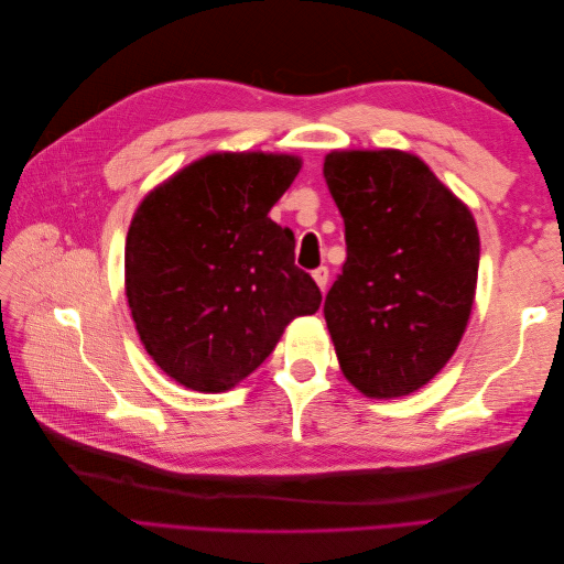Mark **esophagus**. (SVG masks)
Masks as SVG:
<instances>
[{"instance_id": "esophagus-1", "label": "esophagus", "mask_w": 564, "mask_h": 564, "mask_svg": "<svg viewBox=\"0 0 564 564\" xmlns=\"http://www.w3.org/2000/svg\"><path fill=\"white\" fill-rule=\"evenodd\" d=\"M313 280L317 282V286L324 292V289H327V282H329V268L327 265H319L317 270H313Z\"/></svg>"}]
</instances>
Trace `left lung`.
<instances>
[{"mask_svg":"<svg viewBox=\"0 0 564 564\" xmlns=\"http://www.w3.org/2000/svg\"><path fill=\"white\" fill-rule=\"evenodd\" d=\"M324 178L346 263L324 299L344 377L402 398L449 362L470 317L480 237L468 207L402 150H334Z\"/></svg>","mask_w":564,"mask_h":564,"instance_id":"8db88e82","label":"left lung"}]
</instances>
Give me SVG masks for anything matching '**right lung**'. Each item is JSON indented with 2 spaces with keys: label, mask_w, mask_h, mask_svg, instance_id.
<instances>
[{
  "label": "right lung",
  "mask_w": 564,
  "mask_h": 564,
  "mask_svg": "<svg viewBox=\"0 0 564 564\" xmlns=\"http://www.w3.org/2000/svg\"><path fill=\"white\" fill-rule=\"evenodd\" d=\"M294 155L216 152L155 187L124 249L127 299L152 360L185 388L224 392L275 350L322 294L294 263V232L268 218Z\"/></svg>",
  "instance_id": "add662e5"
}]
</instances>
